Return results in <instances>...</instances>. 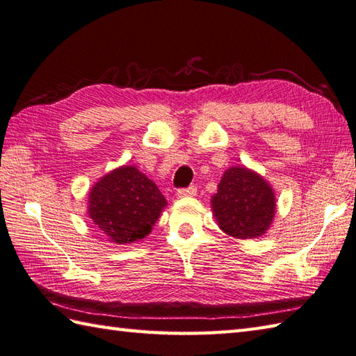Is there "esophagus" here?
Returning <instances> with one entry per match:
<instances>
[{
    "label": "esophagus",
    "instance_id": "34e87169",
    "mask_svg": "<svg viewBox=\"0 0 356 356\" xmlns=\"http://www.w3.org/2000/svg\"><path fill=\"white\" fill-rule=\"evenodd\" d=\"M197 194V188L196 186H188V188H180L177 190V196L179 197H191Z\"/></svg>",
    "mask_w": 356,
    "mask_h": 356
}]
</instances>
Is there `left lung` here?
<instances>
[{
  "mask_svg": "<svg viewBox=\"0 0 356 356\" xmlns=\"http://www.w3.org/2000/svg\"><path fill=\"white\" fill-rule=\"evenodd\" d=\"M211 208L222 232L238 239H252L271 225L276 199L259 174L245 166H232L220 179Z\"/></svg>",
  "mask_w": 356,
  "mask_h": 356,
  "instance_id": "obj_1",
  "label": "left lung"
}]
</instances>
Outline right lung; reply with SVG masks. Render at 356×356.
Returning a JSON list of instances; mask_svg holds the SVG:
<instances>
[{
  "label": "right lung",
  "mask_w": 356,
  "mask_h": 356,
  "mask_svg": "<svg viewBox=\"0 0 356 356\" xmlns=\"http://www.w3.org/2000/svg\"><path fill=\"white\" fill-rule=\"evenodd\" d=\"M88 202L89 218L114 243L143 239L166 207L157 185L129 165L103 176Z\"/></svg>",
  "instance_id": "1"
}]
</instances>
